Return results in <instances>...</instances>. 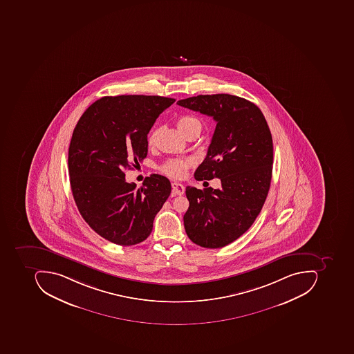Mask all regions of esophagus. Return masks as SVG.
I'll return each instance as SVG.
<instances>
[{
    "instance_id": "34e87169",
    "label": "esophagus",
    "mask_w": 354,
    "mask_h": 354,
    "mask_svg": "<svg viewBox=\"0 0 354 354\" xmlns=\"http://www.w3.org/2000/svg\"><path fill=\"white\" fill-rule=\"evenodd\" d=\"M172 186V194H178V196H182V194H185V187L184 185H182L180 183L174 182L171 184Z\"/></svg>"
}]
</instances>
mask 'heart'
<instances>
[{
	"mask_svg": "<svg viewBox=\"0 0 354 354\" xmlns=\"http://www.w3.org/2000/svg\"><path fill=\"white\" fill-rule=\"evenodd\" d=\"M176 127H178V131L186 137L189 133L200 132L202 129V123L194 115H180V118L176 120ZM156 136H158V130L154 129L149 135L148 142L150 146L154 145ZM192 160L189 158L170 160L162 165V171L170 178H180L185 176L187 169L192 166Z\"/></svg>",
	"mask_w": 354,
	"mask_h": 354,
	"instance_id": "b5f03b06",
	"label": "heart"
}]
</instances>
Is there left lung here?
I'll use <instances>...</instances> for the list:
<instances>
[{
    "label": "left lung",
    "instance_id": "8db88e82",
    "mask_svg": "<svg viewBox=\"0 0 354 354\" xmlns=\"http://www.w3.org/2000/svg\"><path fill=\"white\" fill-rule=\"evenodd\" d=\"M176 104L217 122L198 180L220 178L221 188L186 187L184 227L190 241L208 249L233 243L249 230L266 201L272 176L273 144L261 109L227 93L200 95Z\"/></svg>",
    "mask_w": 354,
    "mask_h": 354
}]
</instances>
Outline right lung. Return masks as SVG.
<instances>
[{
    "label": "right lung",
    "mask_w": 354,
    "mask_h": 354,
    "mask_svg": "<svg viewBox=\"0 0 354 354\" xmlns=\"http://www.w3.org/2000/svg\"><path fill=\"white\" fill-rule=\"evenodd\" d=\"M174 102L160 95L103 97L74 129L68 153L74 201L88 225L111 243L146 241L170 196L165 176L151 174L136 188L125 180L124 169L146 158L151 127Z\"/></svg>",
    "instance_id": "right-lung-1"
}]
</instances>
